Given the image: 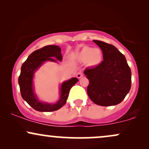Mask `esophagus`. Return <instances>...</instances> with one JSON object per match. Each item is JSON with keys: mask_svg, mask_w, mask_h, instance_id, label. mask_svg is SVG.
<instances>
[{"mask_svg": "<svg viewBox=\"0 0 149 149\" xmlns=\"http://www.w3.org/2000/svg\"><path fill=\"white\" fill-rule=\"evenodd\" d=\"M83 76V73H82L81 71H80V72H78V73H77V74H76V77L78 78V79H79V78H82Z\"/></svg>", "mask_w": 149, "mask_h": 149, "instance_id": "34e87169", "label": "esophagus"}]
</instances>
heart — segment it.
<instances>
[{
  "label": "heart",
  "instance_id": "1",
  "mask_svg": "<svg viewBox=\"0 0 149 149\" xmlns=\"http://www.w3.org/2000/svg\"><path fill=\"white\" fill-rule=\"evenodd\" d=\"M74 57L80 62H87L88 66H96L102 62L103 53L98 47L85 46L74 54Z\"/></svg>",
  "mask_w": 149,
  "mask_h": 149
}]
</instances>
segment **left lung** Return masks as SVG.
I'll return each instance as SVG.
<instances>
[{"label":"left lung","mask_w":149,"mask_h":149,"mask_svg":"<svg viewBox=\"0 0 149 149\" xmlns=\"http://www.w3.org/2000/svg\"><path fill=\"white\" fill-rule=\"evenodd\" d=\"M103 53L102 62L87 68L84 74L90 80L87 89L92 102L102 107L118 104L131 88V70L125 57L115 46L94 40Z\"/></svg>","instance_id":"1"}]
</instances>
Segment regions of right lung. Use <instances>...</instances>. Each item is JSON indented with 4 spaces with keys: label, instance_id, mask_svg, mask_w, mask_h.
Instances as JSON below:
<instances>
[{
    "label": "right lung",
    "instance_id": "obj_1",
    "mask_svg": "<svg viewBox=\"0 0 149 149\" xmlns=\"http://www.w3.org/2000/svg\"><path fill=\"white\" fill-rule=\"evenodd\" d=\"M61 51L58 45H46L32 52L22 66L18 79L21 95L24 100L38 111H54L62 107L66 104L71 88L78 81L77 78H72L63 82L59 87V100L54 104L41 102L35 93L33 83L35 72L45 61H61Z\"/></svg>",
    "mask_w": 149,
    "mask_h": 149
}]
</instances>
